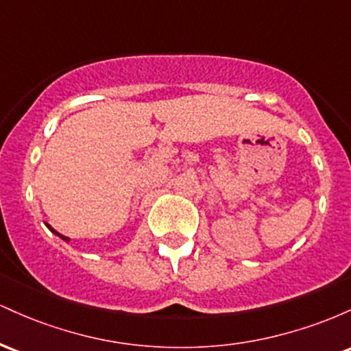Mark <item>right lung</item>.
I'll list each match as a JSON object with an SVG mask.
<instances>
[{"label":"right lung","instance_id":"obj_1","mask_svg":"<svg viewBox=\"0 0 351 351\" xmlns=\"http://www.w3.org/2000/svg\"><path fill=\"white\" fill-rule=\"evenodd\" d=\"M46 226H47V229H49V231L52 232V234H56V236H58V237H60V239H62V241H66V243H69V237H66V236H62V234H59V232L58 231H56V229L54 228H52L51 226V224H46Z\"/></svg>","mask_w":351,"mask_h":351}]
</instances>
